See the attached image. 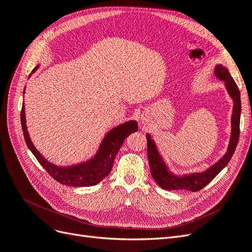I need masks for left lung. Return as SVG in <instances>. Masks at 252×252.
<instances>
[{"label": "left lung", "instance_id": "obj_1", "mask_svg": "<svg viewBox=\"0 0 252 252\" xmlns=\"http://www.w3.org/2000/svg\"><path fill=\"white\" fill-rule=\"evenodd\" d=\"M215 75L219 80L225 83L227 93L229 94L233 101V110L231 116V136L226 154L216 164L211 165L208 169H206L203 172L177 175L169 170L162 156L159 155L155 141L152 140L150 134L147 133V154L150 165V172L152 178L158 183V185L165 190L185 189L192 192L199 191V190L209 184L220 173V170L225 168V166L230 161L232 155L234 154V150L240 138L241 94L234 80L225 66L222 64L217 65L215 68Z\"/></svg>", "mask_w": 252, "mask_h": 252}]
</instances>
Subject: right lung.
<instances>
[{
    "label": "right lung",
    "instance_id": "obj_1",
    "mask_svg": "<svg viewBox=\"0 0 252 252\" xmlns=\"http://www.w3.org/2000/svg\"><path fill=\"white\" fill-rule=\"evenodd\" d=\"M37 68H39V66H36L32 72H34ZM21 123L23 133H24V138L29 150L32 152L45 170L61 184L72 187L94 186L107 177L112 169L113 161L121 146L123 145V142L129 134L138 130L136 121L125 122V123L116 126L106 133L96 154L93 158L87 159L86 162L78 163L71 166H57L48 162L40 154V151L34 147L33 143L30 140L26 125L24 103H23L21 111Z\"/></svg>",
    "mask_w": 252,
    "mask_h": 252
}]
</instances>
